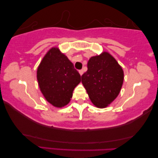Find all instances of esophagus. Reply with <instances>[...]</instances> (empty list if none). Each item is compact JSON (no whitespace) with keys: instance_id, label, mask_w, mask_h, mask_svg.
<instances>
[{"instance_id":"obj_1","label":"esophagus","mask_w":158,"mask_h":158,"mask_svg":"<svg viewBox=\"0 0 158 158\" xmlns=\"http://www.w3.org/2000/svg\"><path fill=\"white\" fill-rule=\"evenodd\" d=\"M83 73H84V71H83L82 69H81V70H79V73H80V76H82V75L83 74Z\"/></svg>"}]
</instances>
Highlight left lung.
<instances>
[{"label": "left lung", "instance_id": "8db88e82", "mask_svg": "<svg viewBox=\"0 0 158 158\" xmlns=\"http://www.w3.org/2000/svg\"><path fill=\"white\" fill-rule=\"evenodd\" d=\"M87 68L81 77L82 85L94 106L106 108L119 94L123 83V70L108 52L90 58Z\"/></svg>", "mask_w": 158, "mask_h": 158}]
</instances>
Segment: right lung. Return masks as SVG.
Returning <instances> with one entry per match:
<instances>
[{"mask_svg":"<svg viewBox=\"0 0 158 158\" xmlns=\"http://www.w3.org/2000/svg\"><path fill=\"white\" fill-rule=\"evenodd\" d=\"M37 79L45 99L56 108L69 104L73 89L81 81L73 63L57 47L45 54L38 66Z\"/></svg>","mask_w":158,"mask_h":158,"instance_id":"add662e5","label":"right lung"}]
</instances>
